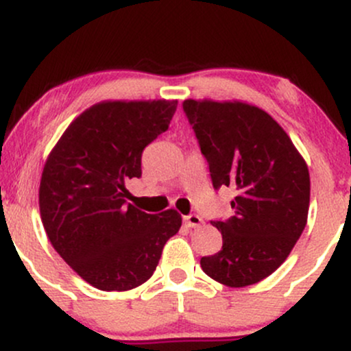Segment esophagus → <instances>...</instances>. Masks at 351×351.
Here are the masks:
<instances>
[{
  "label": "esophagus",
  "mask_w": 351,
  "mask_h": 351,
  "mask_svg": "<svg viewBox=\"0 0 351 351\" xmlns=\"http://www.w3.org/2000/svg\"><path fill=\"white\" fill-rule=\"evenodd\" d=\"M183 221H184V224H186L188 228H199L201 223H203V219H201L198 215L183 216Z\"/></svg>",
  "instance_id": "34e87169"
}]
</instances>
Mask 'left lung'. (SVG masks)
I'll use <instances>...</instances> for the list:
<instances>
[{
  "instance_id": "8db88e82",
  "label": "left lung",
  "mask_w": 351,
  "mask_h": 351,
  "mask_svg": "<svg viewBox=\"0 0 351 351\" xmlns=\"http://www.w3.org/2000/svg\"><path fill=\"white\" fill-rule=\"evenodd\" d=\"M183 110L208 160L213 186L237 191L234 216L213 221L223 247L201 257V269L228 287L257 284L287 259L307 224V163L263 108L188 99Z\"/></svg>"
}]
</instances>
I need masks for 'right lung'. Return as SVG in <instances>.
I'll return each mask as SVG.
<instances>
[{
    "instance_id": "add662e5",
    "label": "right lung",
    "mask_w": 351,
    "mask_h": 351,
    "mask_svg": "<svg viewBox=\"0 0 351 351\" xmlns=\"http://www.w3.org/2000/svg\"><path fill=\"white\" fill-rule=\"evenodd\" d=\"M178 100H107L82 112L44 165L41 219L52 247L100 291L147 282L181 228L175 209L148 215L127 203L125 181L142 176V153L168 130Z\"/></svg>"
}]
</instances>
